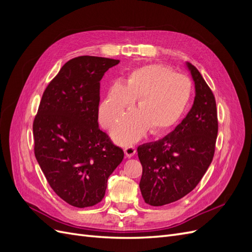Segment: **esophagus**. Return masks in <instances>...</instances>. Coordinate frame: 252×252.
Wrapping results in <instances>:
<instances>
[{"label": "esophagus", "instance_id": "esophagus-1", "mask_svg": "<svg viewBox=\"0 0 252 252\" xmlns=\"http://www.w3.org/2000/svg\"><path fill=\"white\" fill-rule=\"evenodd\" d=\"M124 152H125V155L128 158H131V157H133L135 155L136 149H135L134 146H127V147L124 148Z\"/></svg>", "mask_w": 252, "mask_h": 252}]
</instances>
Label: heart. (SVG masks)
I'll list each match as a JSON object with an SVG mask.
<instances>
[{
    "mask_svg": "<svg viewBox=\"0 0 252 252\" xmlns=\"http://www.w3.org/2000/svg\"><path fill=\"white\" fill-rule=\"evenodd\" d=\"M190 97L191 82L186 75L164 65H146L111 88L101 105V121L106 128L113 126L138 100L139 110L129 113L112 130L119 144H132L149 128L154 134L168 130L185 112Z\"/></svg>",
    "mask_w": 252,
    "mask_h": 252,
    "instance_id": "1",
    "label": "heart"
}]
</instances>
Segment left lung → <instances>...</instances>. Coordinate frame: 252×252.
<instances>
[{
    "label": "left lung",
    "mask_w": 252,
    "mask_h": 252,
    "mask_svg": "<svg viewBox=\"0 0 252 252\" xmlns=\"http://www.w3.org/2000/svg\"><path fill=\"white\" fill-rule=\"evenodd\" d=\"M195 96L191 109L163 139L138 147L143 167L140 189L145 203L163 206L196 187L212 162L218 136L216 98L202 74L190 63Z\"/></svg>",
    "instance_id": "obj_1"
}]
</instances>
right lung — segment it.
Returning <instances> with one entry per match:
<instances>
[{
	"label": "right lung",
	"instance_id": "1",
	"mask_svg": "<svg viewBox=\"0 0 252 252\" xmlns=\"http://www.w3.org/2000/svg\"><path fill=\"white\" fill-rule=\"evenodd\" d=\"M119 63L91 56L68 61L44 90L33 120L36 161L53 191L74 207L100 203L124 158L97 123L100 81Z\"/></svg>",
	"mask_w": 252,
	"mask_h": 252
}]
</instances>
